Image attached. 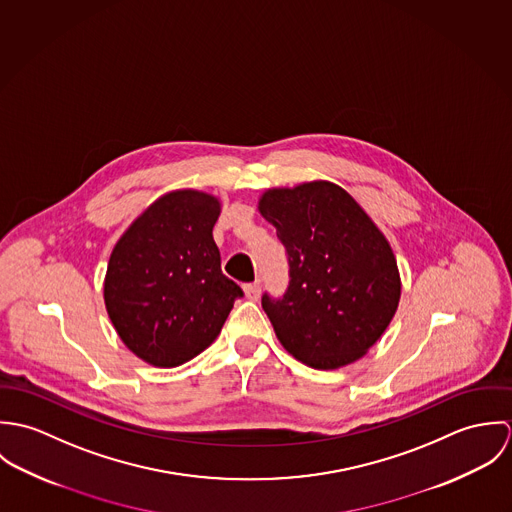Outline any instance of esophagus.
Listing matches in <instances>:
<instances>
[{
	"instance_id": "esophagus-1",
	"label": "esophagus",
	"mask_w": 512,
	"mask_h": 512,
	"mask_svg": "<svg viewBox=\"0 0 512 512\" xmlns=\"http://www.w3.org/2000/svg\"><path fill=\"white\" fill-rule=\"evenodd\" d=\"M244 293H246V297H248V299L256 301V299L260 297V282H254V284H246V286H244Z\"/></svg>"
}]
</instances>
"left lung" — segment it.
Returning a JSON list of instances; mask_svg holds the SVG:
<instances>
[{"label":"left lung","mask_w":512,"mask_h":512,"mask_svg":"<svg viewBox=\"0 0 512 512\" xmlns=\"http://www.w3.org/2000/svg\"><path fill=\"white\" fill-rule=\"evenodd\" d=\"M258 209L276 226L290 264L286 293L262 295L280 343L313 368L355 363L386 331L400 301V274L386 236L329 181L268 189Z\"/></svg>","instance_id":"obj_1"}]
</instances>
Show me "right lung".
Listing matches in <instances>:
<instances>
[{
	"mask_svg": "<svg viewBox=\"0 0 512 512\" xmlns=\"http://www.w3.org/2000/svg\"><path fill=\"white\" fill-rule=\"evenodd\" d=\"M217 197L171 191L116 242L104 280L108 317L124 345L149 365L171 368L203 353L244 293L220 270L213 240Z\"/></svg>",
	"mask_w": 512,
	"mask_h": 512,
	"instance_id": "obj_1",
	"label": "right lung"
}]
</instances>
